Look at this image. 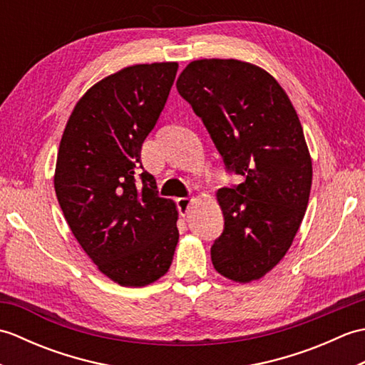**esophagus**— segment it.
<instances>
[{
  "instance_id": "34e87169",
  "label": "esophagus",
  "mask_w": 365,
  "mask_h": 365,
  "mask_svg": "<svg viewBox=\"0 0 365 365\" xmlns=\"http://www.w3.org/2000/svg\"><path fill=\"white\" fill-rule=\"evenodd\" d=\"M191 202H192V199H190V197H178L177 199V208H178V212H180L182 216L188 215Z\"/></svg>"
}]
</instances>
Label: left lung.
I'll return each mask as SVG.
<instances>
[{"instance_id": "1", "label": "left lung", "mask_w": 365, "mask_h": 365, "mask_svg": "<svg viewBox=\"0 0 365 365\" xmlns=\"http://www.w3.org/2000/svg\"><path fill=\"white\" fill-rule=\"evenodd\" d=\"M177 91L202 119L226 169L245 182L216 192L224 230L215 269L251 282L289 251L304 218L312 160L289 96L263 68L238 59L192 61Z\"/></svg>"}]
</instances>
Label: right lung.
<instances>
[{"label": "right lung", "mask_w": 365, "mask_h": 365, "mask_svg": "<svg viewBox=\"0 0 365 365\" xmlns=\"http://www.w3.org/2000/svg\"><path fill=\"white\" fill-rule=\"evenodd\" d=\"M178 64L122 68L94 84L67 120L54 191L72 234L97 268L123 287L168 273L178 242L174 200L158 196L141 147L173 88Z\"/></svg>", "instance_id": "right-lung-1"}]
</instances>
